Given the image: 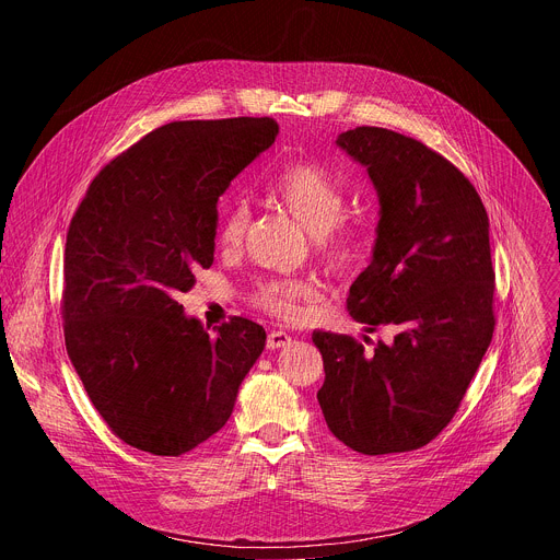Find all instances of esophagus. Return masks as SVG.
Here are the masks:
<instances>
[{"label": "esophagus", "instance_id": "1", "mask_svg": "<svg viewBox=\"0 0 560 560\" xmlns=\"http://www.w3.org/2000/svg\"><path fill=\"white\" fill-rule=\"evenodd\" d=\"M290 341H292V337L288 332H281V330H275V332L268 335V348L270 350L285 348V346H290Z\"/></svg>", "mask_w": 560, "mask_h": 560}]
</instances>
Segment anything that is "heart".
I'll use <instances>...</instances> for the list:
<instances>
[{
	"label": "heart",
	"instance_id": "b5f03b06",
	"mask_svg": "<svg viewBox=\"0 0 560 560\" xmlns=\"http://www.w3.org/2000/svg\"><path fill=\"white\" fill-rule=\"evenodd\" d=\"M270 195L316 238L318 250L332 268L346 270L361 259V236L339 223L346 214V190L326 168L303 162L288 164L270 182ZM248 223L250 210L244 201L225 206L217 228L219 246L225 250L242 246ZM314 296V285L301 279H268L255 288V303L281 318H294L301 305Z\"/></svg>",
	"mask_w": 560,
	"mask_h": 560
}]
</instances>
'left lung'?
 <instances>
[{"mask_svg":"<svg viewBox=\"0 0 560 560\" xmlns=\"http://www.w3.org/2000/svg\"><path fill=\"white\" fill-rule=\"evenodd\" d=\"M337 145L378 197L372 261L348 310L368 332L396 335L365 352L350 335L314 330L326 370L316 398L354 452L419 450L452 421L492 343L490 219L465 175L412 137L359 126Z\"/></svg>","mask_w":560,"mask_h":560,"instance_id":"8db88e82","label":"left lung"}]
</instances>
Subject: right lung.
<instances>
[{"label": "right lung", "instance_id": "1", "mask_svg": "<svg viewBox=\"0 0 560 560\" xmlns=\"http://www.w3.org/2000/svg\"><path fill=\"white\" fill-rule=\"evenodd\" d=\"M279 135L270 117L173 121L93 179L66 236L63 337L93 406L128 445L179 456L230 419L266 330L210 335L177 292L214 261L217 201Z\"/></svg>", "mask_w": 560, "mask_h": 560}]
</instances>
